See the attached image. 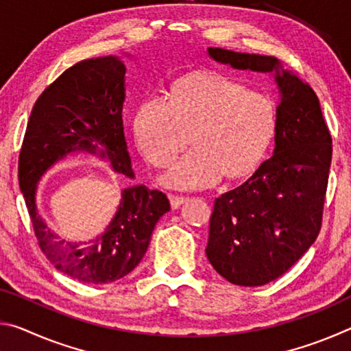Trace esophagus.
I'll return each mask as SVG.
<instances>
[{
    "label": "esophagus",
    "instance_id": "obj_1",
    "mask_svg": "<svg viewBox=\"0 0 351 351\" xmlns=\"http://www.w3.org/2000/svg\"><path fill=\"white\" fill-rule=\"evenodd\" d=\"M186 201H187V198L180 197V195H171V197H170V204H171V207H173V209H178V207L186 203Z\"/></svg>",
    "mask_w": 351,
    "mask_h": 351
}]
</instances>
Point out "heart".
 <instances>
[{
	"instance_id": "heart-1",
	"label": "heart",
	"mask_w": 351,
	"mask_h": 351,
	"mask_svg": "<svg viewBox=\"0 0 351 351\" xmlns=\"http://www.w3.org/2000/svg\"><path fill=\"white\" fill-rule=\"evenodd\" d=\"M277 108L266 94L218 74H193L176 82L171 97L141 105L134 136L156 167H170L193 144L198 148L165 175L170 187L197 190L245 178L268 156L277 134Z\"/></svg>"
}]
</instances>
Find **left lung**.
<instances>
[{"label": "left lung", "instance_id": "obj_1", "mask_svg": "<svg viewBox=\"0 0 351 351\" xmlns=\"http://www.w3.org/2000/svg\"><path fill=\"white\" fill-rule=\"evenodd\" d=\"M235 69L276 73L280 93L274 154L215 199L206 255L226 280L261 287L283 276L316 241L331 164V134L316 93L276 57L209 47Z\"/></svg>", "mask_w": 351, "mask_h": 351}]
</instances>
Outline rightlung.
Instances as JSON below:
<instances>
[{
    "label": "right lung",
    "instance_id": "add662e5",
    "mask_svg": "<svg viewBox=\"0 0 351 351\" xmlns=\"http://www.w3.org/2000/svg\"><path fill=\"white\" fill-rule=\"evenodd\" d=\"M125 64L116 57L90 58L51 83L35 102L19 158V182L38 246L56 268L83 283H111L130 274L150 245L170 201L145 186L122 192L116 217L97 239L63 240L47 228L35 203L45 171L71 152L108 158L117 173L134 178L123 136Z\"/></svg>",
    "mask_w": 351,
    "mask_h": 351
}]
</instances>
